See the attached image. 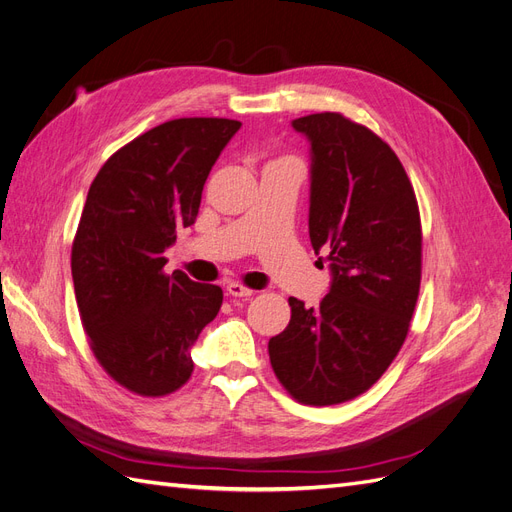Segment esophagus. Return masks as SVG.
<instances>
[{
	"instance_id": "1",
	"label": "esophagus",
	"mask_w": 512,
	"mask_h": 512,
	"mask_svg": "<svg viewBox=\"0 0 512 512\" xmlns=\"http://www.w3.org/2000/svg\"><path fill=\"white\" fill-rule=\"evenodd\" d=\"M226 294H228V297H235V299H247V297H252L254 290L243 286V284H239V282H230V284L226 286Z\"/></svg>"
}]
</instances>
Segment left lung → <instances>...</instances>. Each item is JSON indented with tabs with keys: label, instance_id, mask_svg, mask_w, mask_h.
Here are the masks:
<instances>
[{
	"label": "left lung",
	"instance_id": "1",
	"mask_svg": "<svg viewBox=\"0 0 512 512\" xmlns=\"http://www.w3.org/2000/svg\"><path fill=\"white\" fill-rule=\"evenodd\" d=\"M292 128L309 143V239L331 286L318 307L288 299L269 359L294 399L331 406L365 393L404 344L421 288V218L404 166L374 132L339 113Z\"/></svg>",
	"mask_w": 512,
	"mask_h": 512
}]
</instances>
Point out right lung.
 <instances>
[{"label":"right lung","instance_id":"1","mask_svg":"<svg viewBox=\"0 0 512 512\" xmlns=\"http://www.w3.org/2000/svg\"><path fill=\"white\" fill-rule=\"evenodd\" d=\"M239 128L166 121L108 158L89 188L72 245L76 303L100 365L138 395L188 382L192 346L220 312L222 288L166 275L164 252L196 222L203 185Z\"/></svg>","mask_w":512,"mask_h":512}]
</instances>
